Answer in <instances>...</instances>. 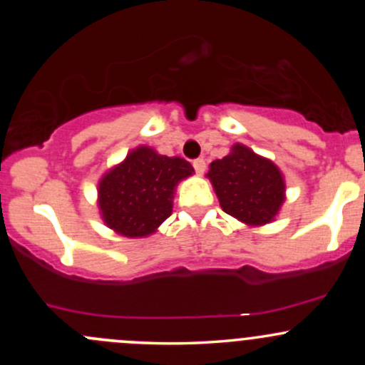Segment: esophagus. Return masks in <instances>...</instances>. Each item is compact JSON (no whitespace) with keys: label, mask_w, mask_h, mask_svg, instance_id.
Segmentation results:
<instances>
[{"label":"esophagus","mask_w":365,"mask_h":365,"mask_svg":"<svg viewBox=\"0 0 365 365\" xmlns=\"http://www.w3.org/2000/svg\"><path fill=\"white\" fill-rule=\"evenodd\" d=\"M192 165H194V169H196L197 175H203L205 169H206V162H205V159H196V160L192 162Z\"/></svg>","instance_id":"esophagus-1"}]
</instances>
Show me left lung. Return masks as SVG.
Returning <instances> with one entry per match:
<instances>
[{"label": "left lung", "instance_id": "left-lung-1", "mask_svg": "<svg viewBox=\"0 0 365 365\" xmlns=\"http://www.w3.org/2000/svg\"><path fill=\"white\" fill-rule=\"evenodd\" d=\"M206 176L224 212L249 226L272 222L284 203L282 173L244 145H235L230 155L213 160Z\"/></svg>", "mask_w": 365, "mask_h": 365}]
</instances>
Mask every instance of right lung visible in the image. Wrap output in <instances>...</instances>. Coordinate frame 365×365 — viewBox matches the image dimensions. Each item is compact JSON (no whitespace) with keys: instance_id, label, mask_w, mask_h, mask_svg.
<instances>
[{"instance_id":"1","label":"right lung","mask_w":365,"mask_h":365,"mask_svg":"<svg viewBox=\"0 0 365 365\" xmlns=\"http://www.w3.org/2000/svg\"><path fill=\"white\" fill-rule=\"evenodd\" d=\"M194 168L180 157L139 146L98 182V208L106 226L128 238L155 233L171 215L173 194Z\"/></svg>"}]
</instances>
